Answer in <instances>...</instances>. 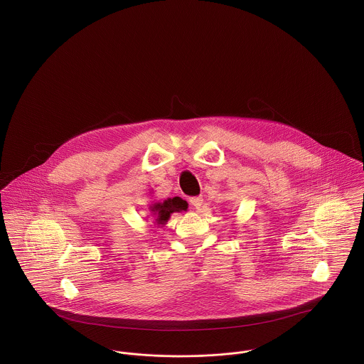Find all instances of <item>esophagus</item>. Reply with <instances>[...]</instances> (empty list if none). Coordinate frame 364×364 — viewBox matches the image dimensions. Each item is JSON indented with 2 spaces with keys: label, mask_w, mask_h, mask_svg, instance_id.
I'll list each match as a JSON object with an SVG mask.
<instances>
[{
  "label": "esophagus",
  "mask_w": 364,
  "mask_h": 364,
  "mask_svg": "<svg viewBox=\"0 0 364 364\" xmlns=\"http://www.w3.org/2000/svg\"><path fill=\"white\" fill-rule=\"evenodd\" d=\"M202 197H193L191 200H190V203L193 205V208H196V209H200L202 206Z\"/></svg>",
  "instance_id": "1"
}]
</instances>
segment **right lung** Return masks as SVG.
<instances>
[{
  "label": "right lung",
  "instance_id": "obj_1",
  "mask_svg": "<svg viewBox=\"0 0 364 364\" xmlns=\"http://www.w3.org/2000/svg\"><path fill=\"white\" fill-rule=\"evenodd\" d=\"M188 203L180 197H171L164 201L154 202L149 205V212L154 218V223L159 228L164 226L170 219L171 213L174 212H184L187 210Z\"/></svg>",
  "mask_w": 364,
  "mask_h": 364
}]
</instances>
